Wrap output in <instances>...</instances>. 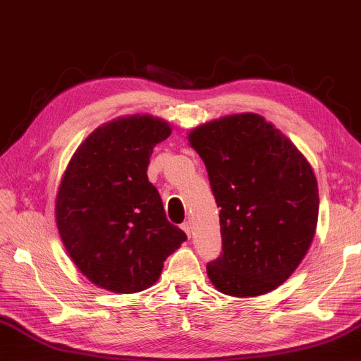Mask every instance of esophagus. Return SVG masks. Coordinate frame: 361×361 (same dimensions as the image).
Segmentation results:
<instances>
[{
	"mask_svg": "<svg viewBox=\"0 0 361 361\" xmlns=\"http://www.w3.org/2000/svg\"><path fill=\"white\" fill-rule=\"evenodd\" d=\"M181 229L186 232V235L190 238V233H192V226H190V223L189 221H184L183 224H181Z\"/></svg>",
	"mask_w": 361,
	"mask_h": 361,
	"instance_id": "obj_1",
	"label": "esophagus"
}]
</instances>
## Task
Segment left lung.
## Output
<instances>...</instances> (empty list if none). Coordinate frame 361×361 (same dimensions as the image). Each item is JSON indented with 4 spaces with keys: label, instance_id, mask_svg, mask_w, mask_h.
Wrapping results in <instances>:
<instances>
[{
    "label": "left lung",
    "instance_id": "obj_1",
    "mask_svg": "<svg viewBox=\"0 0 361 361\" xmlns=\"http://www.w3.org/2000/svg\"><path fill=\"white\" fill-rule=\"evenodd\" d=\"M220 209L223 254L207 276L226 295L257 297L292 275L314 240L318 186L311 164L257 114H237L189 133Z\"/></svg>",
    "mask_w": 361,
    "mask_h": 361
}]
</instances>
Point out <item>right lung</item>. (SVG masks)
Returning a JSON list of instances; mask_svg holds the SVG:
<instances>
[{
	"label": "right lung",
	"mask_w": 361,
	"mask_h": 361,
	"mask_svg": "<svg viewBox=\"0 0 361 361\" xmlns=\"http://www.w3.org/2000/svg\"><path fill=\"white\" fill-rule=\"evenodd\" d=\"M171 132L152 115L99 126L75 150L58 189L55 216L67 254L89 281L115 294L152 286L164 259L188 240L167 221L147 180L152 150Z\"/></svg>",
	"instance_id": "right-lung-1"
}]
</instances>
